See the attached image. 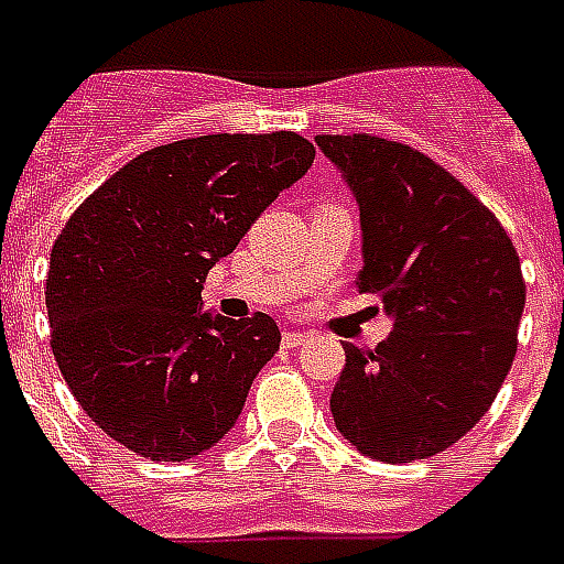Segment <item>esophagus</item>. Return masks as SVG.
Wrapping results in <instances>:
<instances>
[{
    "label": "esophagus",
    "mask_w": 564,
    "mask_h": 564,
    "mask_svg": "<svg viewBox=\"0 0 564 564\" xmlns=\"http://www.w3.org/2000/svg\"><path fill=\"white\" fill-rule=\"evenodd\" d=\"M307 340V332H283V346H302Z\"/></svg>",
    "instance_id": "34e87169"
}]
</instances>
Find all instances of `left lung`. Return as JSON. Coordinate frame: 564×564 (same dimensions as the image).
Returning <instances> with one entry per match:
<instances>
[{"mask_svg": "<svg viewBox=\"0 0 564 564\" xmlns=\"http://www.w3.org/2000/svg\"><path fill=\"white\" fill-rule=\"evenodd\" d=\"M316 145L361 212L358 293L394 319L377 349L344 346L332 415L373 460H424L473 431L511 370L520 257L494 212L419 149L367 133Z\"/></svg>", "mask_w": 564, "mask_h": 564, "instance_id": "1", "label": "left lung"}]
</instances>
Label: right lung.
<instances>
[{"instance_id": "1", "label": "right lung", "mask_w": 564, "mask_h": 564, "mask_svg": "<svg viewBox=\"0 0 564 564\" xmlns=\"http://www.w3.org/2000/svg\"><path fill=\"white\" fill-rule=\"evenodd\" d=\"M314 154L293 131L176 140L70 215L50 250V346L107 436L149 460H191L236 424L281 332L269 314H203L199 293Z\"/></svg>"}]
</instances>
